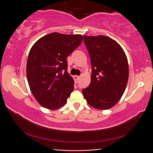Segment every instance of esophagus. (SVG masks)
Instances as JSON below:
<instances>
[{"label":"esophagus","mask_w":153,"mask_h":153,"mask_svg":"<svg viewBox=\"0 0 153 153\" xmlns=\"http://www.w3.org/2000/svg\"><path fill=\"white\" fill-rule=\"evenodd\" d=\"M79 78H80V77L78 76V75H74V76H73V79H74V80H75V83H77V82H78Z\"/></svg>","instance_id":"esophagus-1"}]
</instances>
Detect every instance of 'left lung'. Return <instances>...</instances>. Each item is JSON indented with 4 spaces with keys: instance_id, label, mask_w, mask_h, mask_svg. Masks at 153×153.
<instances>
[{
    "instance_id": "obj_1",
    "label": "left lung",
    "mask_w": 153,
    "mask_h": 153,
    "mask_svg": "<svg viewBox=\"0 0 153 153\" xmlns=\"http://www.w3.org/2000/svg\"><path fill=\"white\" fill-rule=\"evenodd\" d=\"M91 67L90 85L82 93L88 103L106 110L119 101L125 91L129 78V66L124 50L108 36H84Z\"/></svg>"
}]
</instances>
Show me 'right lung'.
<instances>
[{"mask_svg":"<svg viewBox=\"0 0 153 153\" xmlns=\"http://www.w3.org/2000/svg\"><path fill=\"white\" fill-rule=\"evenodd\" d=\"M82 36L51 33L31 47L26 77L33 96L43 107L57 109L65 104L74 89L67 57L80 45Z\"/></svg>","mask_w":153,"mask_h":153,"instance_id":"obj_1","label":"right lung"}]
</instances>
